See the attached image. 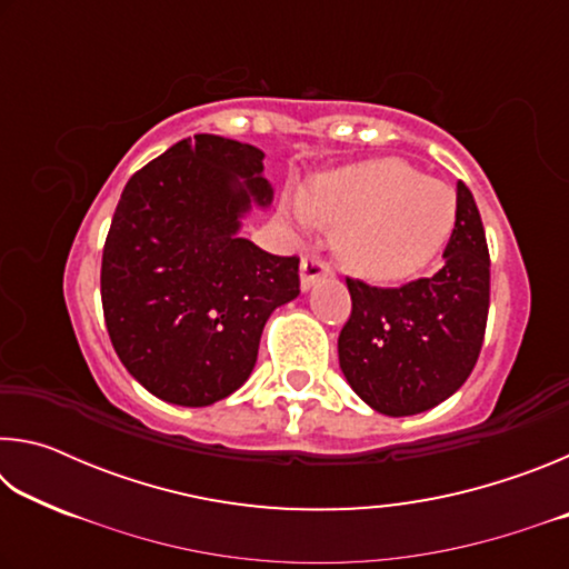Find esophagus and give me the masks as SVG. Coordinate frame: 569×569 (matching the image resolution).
I'll list each match as a JSON object with an SVG mask.
<instances>
[{"instance_id": "esophagus-1", "label": "esophagus", "mask_w": 569, "mask_h": 569, "mask_svg": "<svg viewBox=\"0 0 569 569\" xmlns=\"http://www.w3.org/2000/svg\"><path fill=\"white\" fill-rule=\"evenodd\" d=\"M331 273H333V268L326 261H321V258L306 256L301 261V288L303 291H308V288H313L321 281V278L331 276Z\"/></svg>"}]
</instances>
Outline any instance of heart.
<instances>
[{"label":"heart","mask_w":569,"mask_h":569,"mask_svg":"<svg viewBox=\"0 0 569 569\" xmlns=\"http://www.w3.org/2000/svg\"><path fill=\"white\" fill-rule=\"evenodd\" d=\"M293 230L336 226L343 263L371 281L417 276L445 250L457 223L447 182L423 178L399 158H377L319 172L283 210Z\"/></svg>","instance_id":"heart-1"}]
</instances>
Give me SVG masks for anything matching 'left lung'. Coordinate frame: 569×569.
Masks as SVG:
<instances>
[{
    "label": "left lung",
    "mask_w": 569,
    "mask_h": 569,
    "mask_svg": "<svg viewBox=\"0 0 569 569\" xmlns=\"http://www.w3.org/2000/svg\"><path fill=\"white\" fill-rule=\"evenodd\" d=\"M351 319L339 366L373 411L411 417L447 401L475 369L489 311V253L475 198L457 182V223L445 263L401 288L346 281Z\"/></svg>",
    "instance_id": "obj_1"
}]
</instances>
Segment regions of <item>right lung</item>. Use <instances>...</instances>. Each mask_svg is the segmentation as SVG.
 <instances>
[{"mask_svg":"<svg viewBox=\"0 0 569 569\" xmlns=\"http://www.w3.org/2000/svg\"><path fill=\"white\" fill-rule=\"evenodd\" d=\"M263 150L180 140L134 172L102 250V311L124 369L152 397L210 407L248 381L266 321L298 291V258L240 236L273 203Z\"/></svg>","mask_w":569,"mask_h":569,"instance_id":"add662e5","label":"right lung"}]
</instances>
